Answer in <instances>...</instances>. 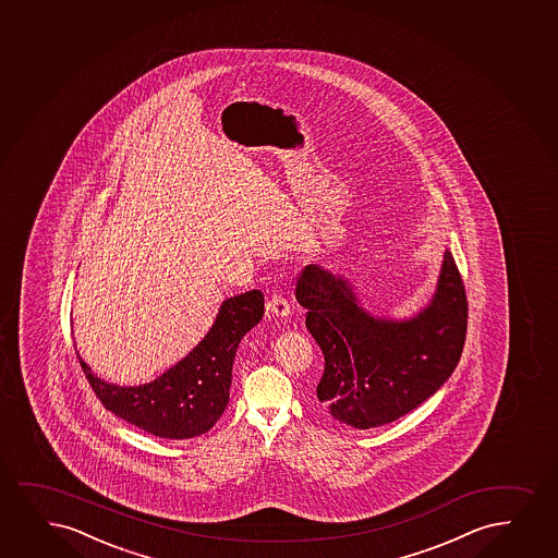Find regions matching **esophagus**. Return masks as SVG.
<instances>
[{
  "label": "esophagus",
  "mask_w": 558,
  "mask_h": 558,
  "mask_svg": "<svg viewBox=\"0 0 558 558\" xmlns=\"http://www.w3.org/2000/svg\"><path fill=\"white\" fill-rule=\"evenodd\" d=\"M269 308L272 314L280 317H288L291 314V306H289L288 299L282 293H275L270 296Z\"/></svg>",
  "instance_id": "1"
}]
</instances>
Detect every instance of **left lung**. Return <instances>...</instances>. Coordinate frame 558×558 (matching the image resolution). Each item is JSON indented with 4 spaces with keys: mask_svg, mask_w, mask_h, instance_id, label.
I'll return each mask as SVG.
<instances>
[{
    "mask_svg": "<svg viewBox=\"0 0 558 558\" xmlns=\"http://www.w3.org/2000/svg\"><path fill=\"white\" fill-rule=\"evenodd\" d=\"M295 295L306 308V329L324 351L317 404L348 427H381L412 412L444 386L461 359L466 291L448 250L433 301L407 322L372 317L345 278L317 265L301 270Z\"/></svg>",
    "mask_w": 558,
    "mask_h": 558,
    "instance_id": "8db88e82",
    "label": "left lung"
}]
</instances>
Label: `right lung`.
<instances>
[{
	"label": "right lung",
	"mask_w": 558,
	"mask_h": 558,
	"mask_svg": "<svg viewBox=\"0 0 558 558\" xmlns=\"http://www.w3.org/2000/svg\"><path fill=\"white\" fill-rule=\"evenodd\" d=\"M265 296L259 289L231 296L221 304L207 337L187 357L150 384L120 387L94 376L81 361L92 391L109 412L131 425L169 440L207 433L229 402L234 353L242 337L262 322Z\"/></svg>",
	"instance_id": "add662e5"
}]
</instances>
